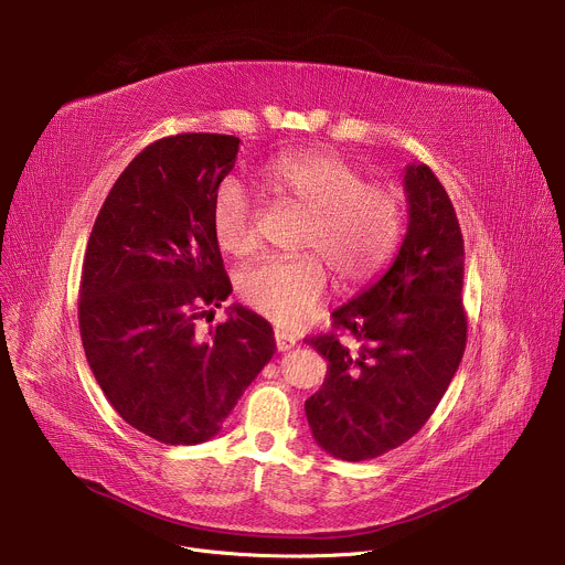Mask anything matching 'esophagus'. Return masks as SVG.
<instances>
[{
    "instance_id": "1",
    "label": "esophagus",
    "mask_w": 565,
    "mask_h": 565,
    "mask_svg": "<svg viewBox=\"0 0 565 565\" xmlns=\"http://www.w3.org/2000/svg\"><path fill=\"white\" fill-rule=\"evenodd\" d=\"M275 341H277L279 352H286V350L295 348V339L290 334H286L284 330H275Z\"/></svg>"
}]
</instances>
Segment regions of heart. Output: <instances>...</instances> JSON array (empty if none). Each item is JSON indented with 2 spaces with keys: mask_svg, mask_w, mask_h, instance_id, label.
Wrapping results in <instances>:
<instances>
[{
  "mask_svg": "<svg viewBox=\"0 0 565 565\" xmlns=\"http://www.w3.org/2000/svg\"><path fill=\"white\" fill-rule=\"evenodd\" d=\"M260 183L305 215L290 260L265 258L237 275L243 302L286 330L305 324L318 309L328 273L341 288L371 281L396 254L405 211L401 194L380 183L348 158L332 151L281 156L258 171ZM213 235L222 252L249 256L258 247L256 207L237 181H224L211 211Z\"/></svg>",
  "mask_w": 565,
  "mask_h": 565,
  "instance_id": "obj_1",
  "label": "heart"
}]
</instances>
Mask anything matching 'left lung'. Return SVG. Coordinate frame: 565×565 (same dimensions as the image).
Listing matches in <instances>:
<instances>
[{
  "mask_svg": "<svg viewBox=\"0 0 565 565\" xmlns=\"http://www.w3.org/2000/svg\"><path fill=\"white\" fill-rule=\"evenodd\" d=\"M407 233L392 267L339 307L332 328L305 339L328 377L305 403L313 439L334 458L387 454L430 419L467 343L465 243L454 203L426 164L405 167Z\"/></svg>",
  "mask_w": 565,
  "mask_h": 565,
  "instance_id": "obj_1",
  "label": "left lung"
}]
</instances>
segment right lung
<instances>
[{
	"label": "right lung",
	"mask_w": 565,
	"mask_h": 565,
	"mask_svg": "<svg viewBox=\"0 0 565 565\" xmlns=\"http://www.w3.org/2000/svg\"><path fill=\"white\" fill-rule=\"evenodd\" d=\"M237 148L211 132L146 146L116 178L84 254L86 362L124 422L173 447L215 437L277 350L273 324L241 305L196 330L233 290L211 211Z\"/></svg>",
	"instance_id": "add662e5"
}]
</instances>
